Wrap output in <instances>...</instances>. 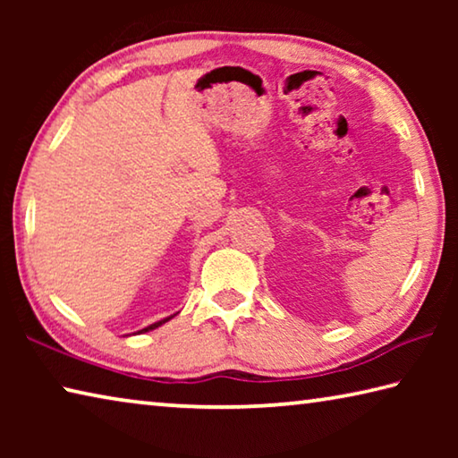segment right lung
I'll list each match as a JSON object with an SVG mask.
<instances>
[{
	"instance_id": "obj_1",
	"label": "right lung",
	"mask_w": 458,
	"mask_h": 458,
	"mask_svg": "<svg viewBox=\"0 0 458 458\" xmlns=\"http://www.w3.org/2000/svg\"><path fill=\"white\" fill-rule=\"evenodd\" d=\"M169 319H174V315H169V317H165V319H161V321H155V323H151V325H147L145 329H141V331H137V333H147V331H153V329H157L159 325H164V323H167Z\"/></svg>"
}]
</instances>
